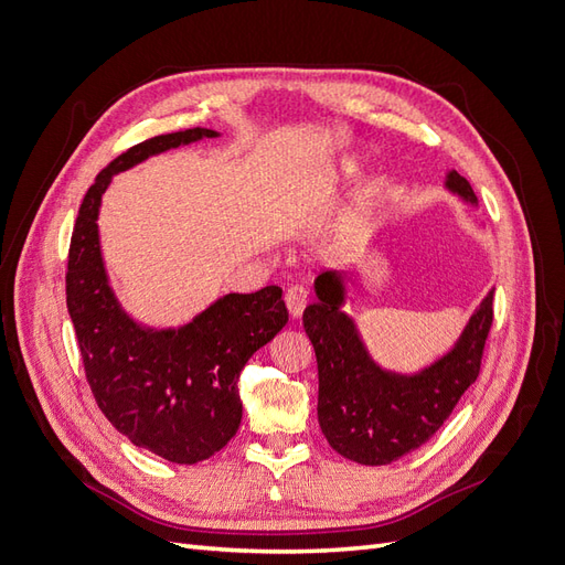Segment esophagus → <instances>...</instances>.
Segmentation results:
<instances>
[{"label":"esophagus","mask_w":565,"mask_h":565,"mask_svg":"<svg viewBox=\"0 0 565 565\" xmlns=\"http://www.w3.org/2000/svg\"><path fill=\"white\" fill-rule=\"evenodd\" d=\"M285 303H287V311L292 318H299L306 309V303H309V289H306L303 285H292L287 287L285 292Z\"/></svg>","instance_id":"esophagus-1"}]
</instances>
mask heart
<instances>
[{
	"label": "heart",
	"mask_w": 565,
	"mask_h": 565,
	"mask_svg": "<svg viewBox=\"0 0 565 565\" xmlns=\"http://www.w3.org/2000/svg\"><path fill=\"white\" fill-rule=\"evenodd\" d=\"M358 169H361V160H355V158H349V160H341V164H339V169H337V177L339 179H351Z\"/></svg>",
	"instance_id": "heart-1"
}]
</instances>
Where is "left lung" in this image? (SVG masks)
<instances>
[{"instance_id":"obj_1","label":"left lung","mask_w":565,"mask_h":565,"mask_svg":"<svg viewBox=\"0 0 565 565\" xmlns=\"http://www.w3.org/2000/svg\"><path fill=\"white\" fill-rule=\"evenodd\" d=\"M446 191L478 207L469 181L455 169L446 174ZM347 280L344 270H322L313 282L318 301L303 311L318 361V422L341 457L382 467L424 446L476 382L494 289L476 306L450 351L417 372H396L374 361L344 311Z\"/></svg>"}]
</instances>
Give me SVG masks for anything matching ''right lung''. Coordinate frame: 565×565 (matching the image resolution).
<instances>
[{
    "mask_svg": "<svg viewBox=\"0 0 565 565\" xmlns=\"http://www.w3.org/2000/svg\"><path fill=\"white\" fill-rule=\"evenodd\" d=\"M216 136L204 127L162 134L115 158L79 204L67 254V313L100 413L136 448L174 465L210 459L235 436L243 419L237 380L249 358L287 324L282 289L231 292L181 328H146L113 292L96 221L115 174Z\"/></svg>",
    "mask_w": 565,
    "mask_h": 565,
    "instance_id": "1",
    "label": "right lung"
}]
</instances>
